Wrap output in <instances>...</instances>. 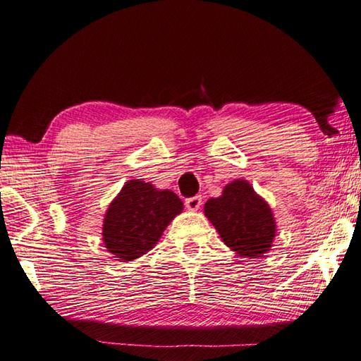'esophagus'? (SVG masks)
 Listing matches in <instances>:
<instances>
[{
    "label": "esophagus",
    "instance_id": "obj_1",
    "mask_svg": "<svg viewBox=\"0 0 361 361\" xmlns=\"http://www.w3.org/2000/svg\"><path fill=\"white\" fill-rule=\"evenodd\" d=\"M201 203H203V201H201V197H192L185 200V207L188 211H198Z\"/></svg>",
    "mask_w": 361,
    "mask_h": 361
}]
</instances>
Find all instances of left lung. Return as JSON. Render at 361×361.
<instances>
[{
	"instance_id": "left-lung-1",
	"label": "left lung",
	"mask_w": 361,
	"mask_h": 361,
	"mask_svg": "<svg viewBox=\"0 0 361 361\" xmlns=\"http://www.w3.org/2000/svg\"><path fill=\"white\" fill-rule=\"evenodd\" d=\"M204 216L216 226L222 241L241 257L258 258L273 245V211L247 180H233L219 198L207 200Z\"/></svg>"
}]
</instances>
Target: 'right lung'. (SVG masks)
<instances>
[{"mask_svg": "<svg viewBox=\"0 0 361 361\" xmlns=\"http://www.w3.org/2000/svg\"><path fill=\"white\" fill-rule=\"evenodd\" d=\"M182 209L184 204L174 192L158 190L141 179L128 180L106 211L104 247L118 260H136L154 249Z\"/></svg>", "mask_w": 361, "mask_h": 361, "instance_id": "right-lung-1", "label": "right lung"}]
</instances>
